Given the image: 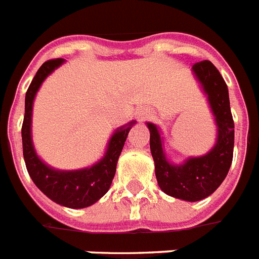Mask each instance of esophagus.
<instances>
[{"label": "esophagus", "mask_w": 259, "mask_h": 259, "mask_svg": "<svg viewBox=\"0 0 259 259\" xmlns=\"http://www.w3.org/2000/svg\"><path fill=\"white\" fill-rule=\"evenodd\" d=\"M138 115H140V119H146V118H149L150 117V111H146V110H142V111H140V113H138Z\"/></svg>", "instance_id": "34e87169"}]
</instances>
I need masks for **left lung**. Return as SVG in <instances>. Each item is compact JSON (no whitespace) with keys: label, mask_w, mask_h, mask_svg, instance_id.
I'll return each mask as SVG.
<instances>
[{"label":"left lung","mask_w":259,"mask_h":259,"mask_svg":"<svg viewBox=\"0 0 259 259\" xmlns=\"http://www.w3.org/2000/svg\"><path fill=\"white\" fill-rule=\"evenodd\" d=\"M192 70L208 95L209 106L215 115L217 145L205 156L188 158L184 164L175 165L166 160L156 125L148 123L150 152L158 185L166 195L187 201L201 200L217 191L229 173L234 153V119L225 79L208 60L195 63Z\"/></svg>","instance_id":"left-lung-1"}]
</instances>
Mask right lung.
<instances>
[{
  "mask_svg": "<svg viewBox=\"0 0 259 259\" xmlns=\"http://www.w3.org/2000/svg\"><path fill=\"white\" fill-rule=\"evenodd\" d=\"M63 59H51L42 64L30 82L25 95V115L22 122V153L28 173L40 191L58 204L70 208H84L98 201L107 191L115 175L117 161L126 137L134 122L118 129L111 137L105 157L91 168L79 170H56L46 165L34 153L30 138L32 105L38 87L48 75L58 68Z\"/></svg>",
  "mask_w": 259,
  "mask_h": 259,
  "instance_id": "obj_1",
  "label": "right lung"
}]
</instances>
